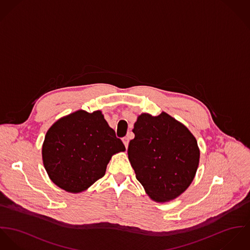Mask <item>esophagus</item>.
<instances>
[{
  "mask_svg": "<svg viewBox=\"0 0 250 250\" xmlns=\"http://www.w3.org/2000/svg\"><path fill=\"white\" fill-rule=\"evenodd\" d=\"M123 142H124L125 146L127 148V146H128V143H129V138H128V137H125V138L123 139Z\"/></svg>",
  "mask_w": 250,
  "mask_h": 250,
  "instance_id": "esophagus-1",
  "label": "esophagus"
}]
</instances>
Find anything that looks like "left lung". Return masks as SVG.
<instances>
[{
  "mask_svg": "<svg viewBox=\"0 0 250 250\" xmlns=\"http://www.w3.org/2000/svg\"><path fill=\"white\" fill-rule=\"evenodd\" d=\"M135 137L127 154L136 178L156 202H168L183 194L194 180L199 163L196 139L180 122L162 112L139 115Z\"/></svg>",
  "mask_w": 250,
  "mask_h": 250,
  "instance_id": "left-lung-1",
  "label": "left lung"
}]
</instances>
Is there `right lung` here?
<instances>
[{
    "label": "right lung",
    "mask_w": 250,
    "mask_h": 250,
    "mask_svg": "<svg viewBox=\"0 0 250 250\" xmlns=\"http://www.w3.org/2000/svg\"><path fill=\"white\" fill-rule=\"evenodd\" d=\"M125 147L102 111L78 110L57 120L46 133L42 159L50 179L66 192L87 190Z\"/></svg>",
    "instance_id": "obj_1"
}]
</instances>
